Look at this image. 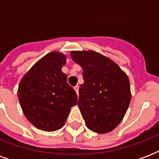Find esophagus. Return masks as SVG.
Instances as JSON below:
<instances>
[{
	"instance_id": "obj_1",
	"label": "esophagus",
	"mask_w": 159,
	"mask_h": 159,
	"mask_svg": "<svg viewBox=\"0 0 159 159\" xmlns=\"http://www.w3.org/2000/svg\"><path fill=\"white\" fill-rule=\"evenodd\" d=\"M74 90L76 91V92H77V95L79 94V87H78V86H76V87H74Z\"/></svg>"
}]
</instances>
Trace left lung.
Segmentation results:
<instances>
[{"mask_svg":"<svg viewBox=\"0 0 159 159\" xmlns=\"http://www.w3.org/2000/svg\"><path fill=\"white\" fill-rule=\"evenodd\" d=\"M83 69L78 106L90 130L111 132L120 123L131 100L129 80L116 62L96 51H72Z\"/></svg>","mask_w":159,"mask_h":159,"instance_id":"8db88e82","label":"left lung"}]
</instances>
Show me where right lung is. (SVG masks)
<instances>
[{"label":"right lung","mask_w":159,"mask_h":159,"mask_svg":"<svg viewBox=\"0 0 159 159\" xmlns=\"http://www.w3.org/2000/svg\"><path fill=\"white\" fill-rule=\"evenodd\" d=\"M67 56L53 51L39 60L21 78L18 98L26 119L37 129L55 131L64 125L77 96L62 72Z\"/></svg>","instance_id":"right-lung-1"}]
</instances>
